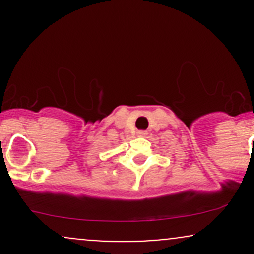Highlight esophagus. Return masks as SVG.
Returning a JSON list of instances; mask_svg holds the SVG:
<instances>
[{"label":"esophagus","mask_w":254,"mask_h":254,"mask_svg":"<svg viewBox=\"0 0 254 254\" xmlns=\"http://www.w3.org/2000/svg\"><path fill=\"white\" fill-rule=\"evenodd\" d=\"M137 136H138V137H145V136H147V131H143V130L138 131V132H137Z\"/></svg>","instance_id":"obj_1"}]
</instances>
